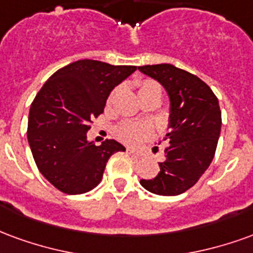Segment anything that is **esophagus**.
<instances>
[{"instance_id":"obj_1","label":"esophagus","mask_w":253,"mask_h":253,"mask_svg":"<svg viewBox=\"0 0 253 253\" xmlns=\"http://www.w3.org/2000/svg\"><path fill=\"white\" fill-rule=\"evenodd\" d=\"M126 155H129V156L133 158V159H140V158H141V155H140L139 152H136V151H133V149L130 148L126 149Z\"/></svg>"}]
</instances>
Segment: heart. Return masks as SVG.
Returning a JSON list of instances; mask_svg holds the SVG:
<instances>
[{"instance_id": "1", "label": "heart", "mask_w": 253, "mask_h": 253, "mask_svg": "<svg viewBox=\"0 0 253 253\" xmlns=\"http://www.w3.org/2000/svg\"><path fill=\"white\" fill-rule=\"evenodd\" d=\"M137 87H139V95L152 91V90H160L159 84H156L155 81H149V79L139 82ZM149 134H151L149 126L144 124H137V123H124V124L119 125L116 128V136L121 141L130 145L137 144L143 139H147Z\"/></svg>"}]
</instances>
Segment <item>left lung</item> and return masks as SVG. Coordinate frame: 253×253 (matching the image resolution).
Here are the masks:
<instances>
[{
	"mask_svg": "<svg viewBox=\"0 0 253 253\" xmlns=\"http://www.w3.org/2000/svg\"><path fill=\"white\" fill-rule=\"evenodd\" d=\"M139 70L166 88L171 104L166 159L159 174L140 183L154 194L179 195L198 182L214 158L221 132L218 99L202 79L172 64Z\"/></svg>",
	"mask_w": 253,
	"mask_h": 253,
	"instance_id": "1",
	"label": "left lung"
}]
</instances>
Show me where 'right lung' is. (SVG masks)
<instances>
[{
    "label": "right lung",
    "mask_w": 253,
    "mask_h": 253,
    "mask_svg": "<svg viewBox=\"0 0 253 253\" xmlns=\"http://www.w3.org/2000/svg\"><path fill=\"white\" fill-rule=\"evenodd\" d=\"M136 71L84 59L52 74L33 99L28 143L39 171L64 194H84L98 185L109 158L125 151L116 140L87 141L91 120L104 113L109 94Z\"/></svg>",
    "instance_id": "obj_1"
}]
</instances>
